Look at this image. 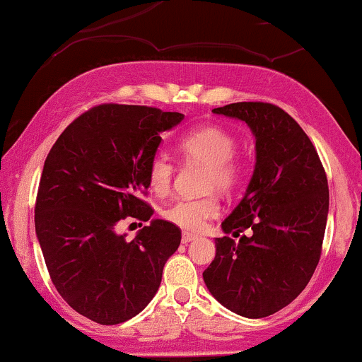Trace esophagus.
Instances as JSON below:
<instances>
[{
  "instance_id": "34e87169",
  "label": "esophagus",
  "mask_w": 362,
  "mask_h": 362,
  "mask_svg": "<svg viewBox=\"0 0 362 362\" xmlns=\"http://www.w3.org/2000/svg\"><path fill=\"white\" fill-rule=\"evenodd\" d=\"M194 240H197V235L195 233H189V231H184V233H182V243H190L194 242Z\"/></svg>"
}]
</instances>
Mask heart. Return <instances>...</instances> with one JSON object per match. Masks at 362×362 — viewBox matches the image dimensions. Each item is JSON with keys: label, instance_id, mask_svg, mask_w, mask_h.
I'll use <instances>...</instances> for the list:
<instances>
[{"label": "heart", "instance_id": "heart-1", "mask_svg": "<svg viewBox=\"0 0 362 362\" xmlns=\"http://www.w3.org/2000/svg\"><path fill=\"white\" fill-rule=\"evenodd\" d=\"M236 138L219 126H202L189 131L178 141V151L189 163L206 165L204 189H218L223 192L235 189L243 175V161L235 153ZM175 165L167 153L158 151L148 163L146 178L151 192L167 195L172 189ZM219 213L216 195H202L194 199H177L165 207L163 218L184 228L197 231L209 218Z\"/></svg>", "mask_w": 362, "mask_h": 362}]
</instances>
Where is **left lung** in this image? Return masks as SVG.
Returning <instances> with one entry per match:
<instances>
[{
	"label": "left lung",
	"mask_w": 362,
	"mask_h": 362,
	"mask_svg": "<svg viewBox=\"0 0 362 362\" xmlns=\"http://www.w3.org/2000/svg\"><path fill=\"white\" fill-rule=\"evenodd\" d=\"M214 114L245 120L255 136L257 163L240 204L223 221L216 257L202 272L228 310L264 318L296 300L320 255L328 214V182L306 132L274 103L238 102Z\"/></svg>",
	"instance_id": "1"
}]
</instances>
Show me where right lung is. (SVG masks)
Masks as SVG:
<instances>
[{"label": "right lung", "mask_w": 362, "mask_h": 362, "mask_svg": "<svg viewBox=\"0 0 362 362\" xmlns=\"http://www.w3.org/2000/svg\"><path fill=\"white\" fill-rule=\"evenodd\" d=\"M182 119L156 107L102 103L74 119L45 158L35 201L45 265L62 300L100 325L146 308L180 245V228L163 219L132 240L117 226L155 213L143 199L148 163Z\"/></svg>", "instance_id": "add662e5"}]
</instances>
